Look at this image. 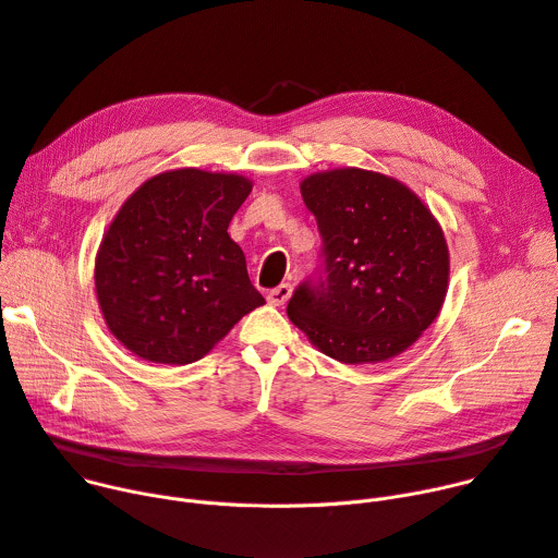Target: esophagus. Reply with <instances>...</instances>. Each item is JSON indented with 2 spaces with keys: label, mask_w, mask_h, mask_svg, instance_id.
<instances>
[{
  "label": "esophagus",
  "mask_w": 558,
  "mask_h": 558,
  "mask_svg": "<svg viewBox=\"0 0 558 558\" xmlns=\"http://www.w3.org/2000/svg\"><path fill=\"white\" fill-rule=\"evenodd\" d=\"M289 299H291V284H287V282L278 284L276 289H271V291L267 293V301H269V305H274V307H282Z\"/></svg>",
  "instance_id": "1"
}]
</instances>
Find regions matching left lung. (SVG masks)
I'll use <instances>...</instances> for the list:
<instances>
[{"mask_svg":"<svg viewBox=\"0 0 558 558\" xmlns=\"http://www.w3.org/2000/svg\"><path fill=\"white\" fill-rule=\"evenodd\" d=\"M305 206L323 267L293 291L291 323L341 363H379L411 348L449 289V246L426 204L401 181L361 168L310 174Z\"/></svg>","mask_w":558,"mask_h":558,"instance_id":"1","label":"left lung"}]
</instances>
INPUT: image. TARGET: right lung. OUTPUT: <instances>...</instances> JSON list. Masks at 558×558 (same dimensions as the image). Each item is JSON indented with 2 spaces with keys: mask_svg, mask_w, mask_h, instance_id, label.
<instances>
[{
  "mask_svg": "<svg viewBox=\"0 0 558 558\" xmlns=\"http://www.w3.org/2000/svg\"><path fill=\"white\" fill-rule=\"evenodd\" d=\"M253 189L235 172L179 168L128 197L96 255L109 331L138 359L185 365L265 305L229 225Z\"/></svg>",
  "mask_w": 558,
  "mask_h": 558,
  "instance_id": "right-lung-1",
  "label": "right lung"
}]
</instances>
